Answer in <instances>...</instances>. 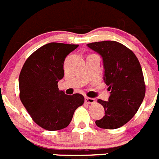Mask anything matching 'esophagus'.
Masks as SVG:
<instances>
[{"label": "esophagus", "mask_w": 159, "mask_h": 159, "mask_svg": "<svg viewBox=\"0 0 159 159\" xmlns=\"http://www.w3.org/2000/svg\"><path fill=\"white\" fill-rule=\"evenodd\" d=\"M85 102L86 103H89V104H91V103H94L95 102V99L94 98H89V97H86L85 98Z\"/></svg>", "instance_id": "obj_1"}]
</instances>
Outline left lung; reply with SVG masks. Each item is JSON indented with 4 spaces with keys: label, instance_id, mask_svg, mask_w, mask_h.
Segmentation results:
<instances>
[{
    "label": "left lung",
    "instance_id": "obj_1",
    "mask_svg": "<svg viewBox=\"0 0 159 159\" xmlns=\"http://www.w3.org/2000/svg\"><path fill=\"white\" fill-rule=\"evenodd\" d=\"M87 47L102 57L103 81L111 91L108 101L98 100L105 116L95 124L101 129H118L134 116L145 97L141 65L130 49L116 41L91 43Z\"/></svg>",
    "mask_w": 159,
    "mask_h": 159
}]
</instances>
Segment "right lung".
<instances>
[{
  "label": "right lung",
  "mask_w": 159,
  "mask_h": 159,
  "mask_svg": "<svg viewBox=\"0 0 159 159\" xmlns=\"http://www.w3.org/2000/svg\"><path fill=\"white\" fill-rule=\"evenodd\" d=\"M77 44L50 43L29 57L19 75L20 99L33 120L43 129L56 131L66 128L73 113L84 102L80 94L67 95L60 90L64 62Z\"/></svg>",
  "instance_id": "right-lung-1"
}]
</instances>
